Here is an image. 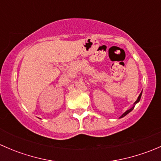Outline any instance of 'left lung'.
Instances as JSON below:
<instances>
[{"mask_svg": "<svg viewBox=\"0 0 161 161\" xmlns=\"http://www.w3.org/2000/svg\"><path fill=\"white\" fill-rule=\"evenodd\" d=\"M141 96H142V92H141V93L139 94V97H138L137 100H136V101L135 102V103H134V104H133V107H132V108H131L130 109H129V110H128V111H126L125 112L124 114H121V116L119 118H123V117H125V115H127L128 114H129V113H130V112H131V111H132L133 109H134V108H135V105H136V103H139V100H140V99H141Z\"/></svg>", "mask_w": 161, "mask_h": 161, "instance_id": "left-lung-1", "label": "left lung"}]
</instances>
